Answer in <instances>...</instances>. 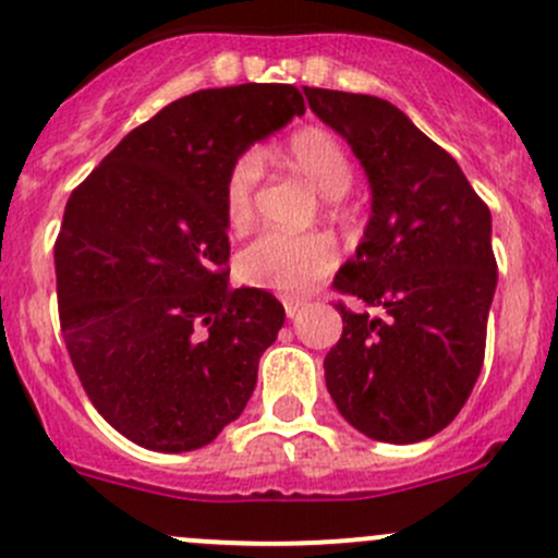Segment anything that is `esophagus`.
I'll return each instance as SVG.
<instances>
[{"label": "esophagus", "instance_id": "34e87169", "mask_svg": "<svg viewBox=\"0 0 558 558\" xmlns=\"http://www.w3.org/2000/svg\"><path fill=\"white\" fill-rule=\"evenodd\" d=\"M283 307H286V315H289V318H294V315H300L302 307H305V302H302V300H286Z\"/></svg>", "mask_w": 558, "mask_h": 558}]
</instances>
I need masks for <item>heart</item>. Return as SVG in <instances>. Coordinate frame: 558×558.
Segmentation results:
<instances>
[{
    "label": "heart",
    "mask_w": 558,
    "mask_h": 558,
    "mask_svg": "<svg viewBox=\"0 0 558 558\" xmlns=\"http://www.w3.org/2000/svg\"><path fill=\"white\" fill-rule=\"evenodd\" d=\"M286 165L300 172L318 194H324V213L331 221L348 218L345 194L353 183V161L345 145L320 126L291 134L283 148ZM264 174L262 150L247 148L229 167L223 180V216L234 232H245L256 216V191ZM337 245L329 234L267 232L240 253L238 275L247 286L305 294L335 269Z\"/></svg>",
    "instance_id": "obj_1"
}]
</instances>
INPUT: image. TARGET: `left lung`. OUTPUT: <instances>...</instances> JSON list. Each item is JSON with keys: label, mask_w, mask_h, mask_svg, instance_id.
I'll list each match as a JSON object with an SVG mask.
<instances>
[{"label": "left lung", "mask_w": 558, "mask_h": 558, "mask_svg": "<svg viewBox=\"0 0 558 558\" xmlns=\"http://www.w3.org/2000/svg\"><path fill=\"white\" fill-rule=\"evenodd\" d=\"M311 110L340 132L373 185V218L337 272L342 335L326 353V388L362 435L418 442L470 399L486 356L497 289L492 213L453 156L391 102L305 88Z\"/></svg>", "instance_id": "1"}]
</instances>
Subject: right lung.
<instances>
[{
	"instance_id": "add662e5",
	"label": "right lung",
	"mask_w": 558,
	"mask_h": 558,
	"mask_svg": "<svg viewBox=\"0 0 558 558\" xmlns=\"http://www.w3.org/2000/svg\"><path fill=\"white\" fill-rule=\"evenodd\" d=\"M305 112L294 86L205 88L140 123L70 194L53 245L59 324L99 415L126 440L194 451L245 410L286 311L229 286L223 180Z\"/></svg>"
}]
</instances>
